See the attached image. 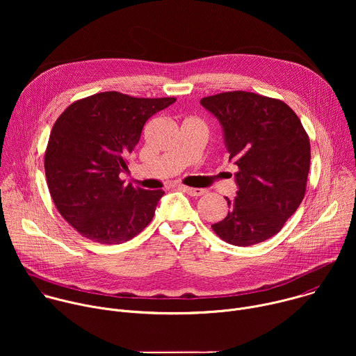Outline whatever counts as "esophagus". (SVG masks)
I'll return each mask as SVG.
<instances>
[{"instance_id":"34e87169","label":"esophagus","mask_w":356,"mask_h":356,"mask_svg":"<svg viewBox=\"0 0 356 356\" xmlns=\"http://www.w3.org/2000/svg\"><path fill=\"white\" fill-rule=\"evenodd\" d=\"M179 188L180 190H183L184 193H187V194H190L191 197H200V195H202V194H206L207 191L204 190V188H194V187H188V186H179Z\"/></svg>"}]
</instances>
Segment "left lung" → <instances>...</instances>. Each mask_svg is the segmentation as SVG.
Wrapping results in <instances>:
<instances>
[{
	"mask_svg": "<svg viewBox=\"0 0 356 356\" xmlns=\"http://www.w3.org/2000/svg\"><path fill=\"white\" fill-rule=\"evenodd\" d=\"M224 129L238 191L228 216L211 225L225 242L250 246L276 235L298 209L307 188L310 139L282 99L250 91L201 98Z\"/></svg>",
	"mask_w": 356,
	"mask_h": 356,
	"instance_id": "left-lung-1",
	"label": "left lung"
}]
</instances>
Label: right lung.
Segmentation results:
<instances>
[{"label": "right lung", "mask_w": 356, "mask_h": 356, "mask_svg": "<svg viewBox=\"0 0 356 356\" xmlns=\"http://www.w3.org/2000/svg\"><path fill=\"white\" fill-rule=\"evenodd\" d=\"M176 101L104 91L72 103L56 120L44 152L50 197L84 238L122 243L154 218L163 190L125 186L120 173L145 122Z\"/></svg>", "instance_id": "1"}]
</instances>
